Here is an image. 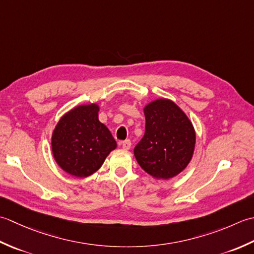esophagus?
Segmentation results:
<instances>
[{"mask_svg": "<svg viewBox=\"0 0 254 254\" xmlns=\"http://www.w3.org/2000/svg\"><path fill=\"white\" fill-rule=\"evenodd\" d=\"M121 146H122V148H123L124 150H128V149H130V147H131V141H130V140H125V141H123V142L121 143Z\"/></svg>", "mask_w": 254, "mask_h": 254, "instance_id": "1", "label": "esophagus"}]
</instances>
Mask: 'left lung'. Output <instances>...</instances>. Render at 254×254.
<instances>
[{
	"label": "left lung",
	"mask_w": 254,
	"mask_h": 254,
	"mask_svg": "<svg viewBox=\"0 0 254 254\" xmlns=\"http://www.w3.org/2000/svg\"><path fill=\"white\" fill-rule=\"evenodd\" d=\"M146 131L133 149L139 165L158 179H171L186 168L195 147L192 123L169 100H157L144 107Z\"/></svg>",
	"instance_id": "8db88e82"
}]
</instances>
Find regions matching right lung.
<instances>
[{"label":"right lung","mask_w":254,"mask_h":254,"mask_svg":"<svg viewBox=\"0 0 254 254\" xmlns=\"http://www.w3.org/2000/svg\"><path fill=\"white\" fill-rule=\"evenodd\" d=\"M97 113L96 104L77 106L61 118L54 130L55 160L73 177L94 173L117 146L108 128L98 121Z\"/></svg>","instance_id":"obj_1"}]
</instances>
